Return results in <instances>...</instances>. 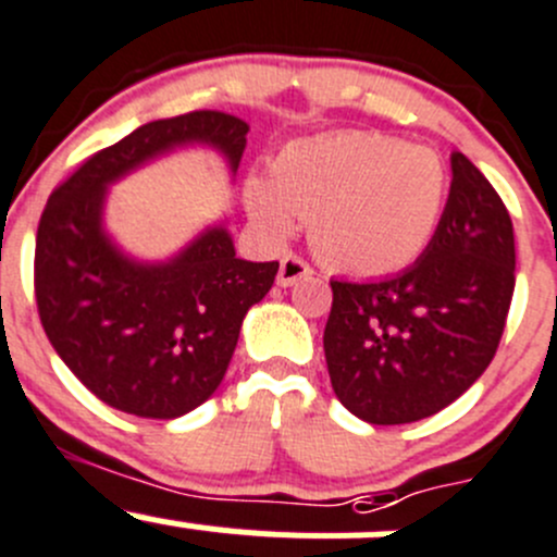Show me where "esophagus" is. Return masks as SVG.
<instances>
[{
  "label": "esophagus",
  "mask_w": 557,
  "mask_h": 557,
  "mask_svg": "<svg viewBox=\"0 0 557 557\" xmlns=\"http://www.w3.org/2000/svg\"><path fill=\"white\" fill-rule=\"evenodd\" d=\"M310 274H312V267L301 256H294V252H288V256L280 258L277 285H283V288H288V285H294V283H299V280L310 277Z\"/></svg>",
  "instance_id": "obj_1"
}]
</instances>
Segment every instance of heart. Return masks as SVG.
<instances>
[{"label": "heart", "mask_w": 557, "mask_h": 557, "mask_svg": "<svg viewBox=\"0 0 557 557\" xmlns=\"http://www.w3.org/2000/svg\"><path fill=\"white\" fill-rule=\"evenodd\" d=\"M449 196L433 149L375 133H332L288 144L272 180L247 182V207L263 231L285 236L307 218L315 256L350 274H388L428 250Z\"/></svg>", "instance_id": "1"}]
</instances>
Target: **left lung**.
<instances>
[{
  "label": "left lung",
  "mask_w": 557,
  "mask_h": 557,
  "mask_svg": "<svg viewBox=\"0 0 557 557\" xmlns=\"http://www.w3.org/2000/svg\"><path fill=\"white\" fill-rule=\"evenodd\" d=\"M515 294V228L487 176L451 154L444 218L403 274L332 280L323 329L339 403L370 424L438 413L493 361Z\"/></svg>",
  "instance_id": "left-lung-1"
}]
</instances>
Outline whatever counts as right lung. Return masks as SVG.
I'll use <instances>...</instances> for the list:
<instances>
[{"label":"right lung","mask_w":557,"mask_h":557,"mask_svg":"<svg viewBox=\"0 0 557 557\" xmlns=\"http://www.w3.org/2000/svg\"><path fill=\"white\" fill-rule=\"evenodd\" d=\"M250 124L223 111L158 119L78 165L48 198L35 242V299L46 337L75 377L111 408L176 419L223 381L242 321L280 263L236 258L209 228L165 263L122 256L102 231L106 187L147 160L209 144L239 169Z\"/></svg>","instance_id":"right-lung-1"}]
</instances>
